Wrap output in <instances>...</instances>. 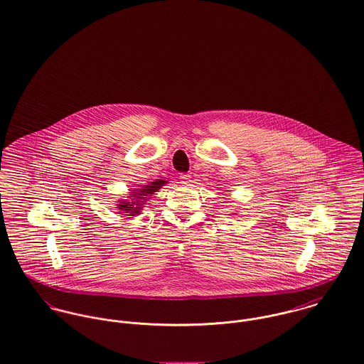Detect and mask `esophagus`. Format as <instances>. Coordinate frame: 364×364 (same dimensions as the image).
Wrapping results in <instances>:
<instances>
[{
	"label": "esophagus",
	"mask_w": 364,
	"mask_h": 364,
	"mask_svg": "<svg viewBox=\"0 0 364 364\" xmlns=\"http://www.w3.org/2000/svg\"><path fill=\"white\" fill-rule=\"evenodd\" d=\"M181 183L182 185H185V186H189L191 185V182H192V179H191V175L189 173H185V175H181Z\"/></svg>",
	"instance_id": "34e87169"
}]
</instances>
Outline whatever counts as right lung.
<instances>
[{
  "label": "right lung",
  "instance_id": "obj_1",
  "mask_svg": "<svg viewBox=\"0 0 364 364\" xmlns=\"http://www.w3.org/2000/svg\"><path fill=\"white\" fill-rule=\"evenodd\" d=\"M168 183V181L164 179H156L154 182H149L146 185H140L137 189H132L129 192V196L127 198H119L117 203V213L122 214V215H129L131 218L137 217L144 204H147L149 198H151L156 192H159L161 189V186H164Z\"/></svg>",
  "mask_w": 364,
  "mask_h": 364
}]
</instances>
